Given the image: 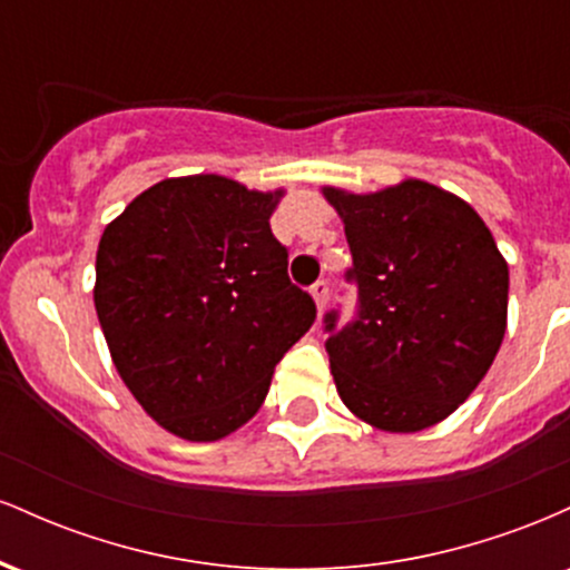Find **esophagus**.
<instances>
[{
    "label": "esophagus",
    "instance_id": "1",
    "mask_svg": "<svg viewBox=\"0 0 570 570\" xmlns=\"http://www.w3.org/2000/svg\"><path fill=\"white\" fill-rule=\"evenodd\" d=\"M311 294H313V299H316V307H318V313H322L324 307H326V299H330V281L318 278L316 284L311 286Z\"/></svg>",
    "mask_w": 570,
    "mask_h": 570
}]
</instances>
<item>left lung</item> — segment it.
Instances as JSON below:
<instances>
[{
	"label": "left lung",
	"instance_id": "left-lung-1",
	"mask_svg": "<svg viewBox=\"0 0 570 570\" xmlns=\"http://www.w3.org/2000/svg\"><path fill=\"white\" fill-rule=\"evenodd\" d=\"M345 225L358 313H326L332 377L353 415L410 434L444 421L480 385L507 332L509 267L480 214L404 179L356 195L324 187Z\"/></svg>",
	"mask_w": 570,
	"mask_h": 570
}]
</instances>
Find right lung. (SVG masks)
I'll list each match as a JSON object with an SVG mask.
<instances>
[{"label":"right lung","mask_w":570,"mask_h":570,"mask_svg":"<svg viewBox=\"0 0 570 570\" xmlns=\"http://www.w3.org/2000/svg\"><path fill=\"white\" fill-rule=\"evenodd\" d=\"M281 195L219 174L163 179L98 240L94 303L115 367L144 412L181 440L214 442L244 426L316 322L271 230Z\"/></svg>","instance_id":"obj_1"}]
</instances>
